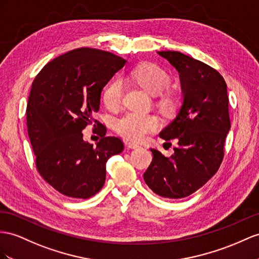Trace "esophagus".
Wrapping results in <instances>:
<instances>
[{
	"instance_id": "34e87169",
	"label": "esophagus",
	"mask_w": 259,
	"mask_h": 259,
	"mask_svg": "<svg viewBox=\"0 0 259 259\" xmlns=\"http://www.w3.org/2000/svg\"><path fill=\"white\" fill-rule=\"evenodd\" d=\"M127 147H128L129 149H139V148H141L140 145L137 144V143H134V142H129V143H127Z\"/></svg>"
}]
</instances>
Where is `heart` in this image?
Masks as SVG:
<instances>
[{
    "mask_svg": "<svg viewBox=\"0 0 259 259\" xmlns=\"http://www.w3.org/2000/svg\"><path fill=\"white\" fill-rule=\"evenodd\" d=\"M131 78L147 91L152 96H158L170 84V76L161 66L153 63H144L131 72ZM123 82L115 78L106 86L103 92V101L106 107L111 110L118 109L121 104ZM169 102H166L168 104ZM160 127V119L154 115H144L128 112L118 119L115 123L116 131L130 141H142L148 135Z\"/></svg>",
    "mask_w": 259,
    "mask_h": 259,
    "instance_id": "heart-1",
    "label": "heart"
}]
</instances>
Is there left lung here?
Wrapping results in <instances>:
<instances>
[{"label": "left lung", "instance_id": "1", "mask_svg": "<svg viewBox=\"0 0 259 259\" xmlns=\"http://www.w3.org/2000/svg\"><path fill=\"white\" fill-rule=\"evenodd\" d=\"M180 74L182 105L160 134L175 140L170 157L151 149L153 160L143 178L156 195L180 199L194 194L213 176L223 158L230 128L227 83L208 64L178 51H157Z\"/></svg>", "mask_w": 259, "mask_h": 259}]
</instances>
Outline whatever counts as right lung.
<instances>
[{
  "label": "right lung",
  "instance_id": "right-lung-1",
  "mask_svg": "<svg viewBox=\"0 0 259 259\" xmlns=\"http://www.w3.org/2000/svg\"><path fill=\"white\" fill-rule=\"evenodd\" d=\"M125 63L107 51L78 48L46 64L32 82L26 116L36 166L64 196L88 199L97 194L108 158L123 150L120 139L105 136L103 124L95 145L84 141L82 130L96 122L104 86Z\"/></svg>",
  "mask_w": 259,
  "mask_h": 259
}]
</instances>
